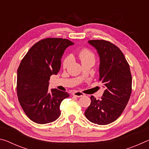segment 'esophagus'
Returning a JSON list of instances; mask_svg holds the SVG:
<instances>
[{
	"label": "esophagus",
	"instance_id": "34e87169",
	"mask_svg": "<svg viewBox=\"0 0 149 149\" xmlns=\"http://www.w3.org/2000/svg\"><path fill=\"white\" fill-rule=\"evenodd\" d=\"M73 95L76 97H83V96H84V94L80 91H75L73 93Z\"/></svg>",
	"mask_w": 149,
	"mask_h": 149
}]
</instances>
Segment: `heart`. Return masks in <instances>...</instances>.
I'll return each instance as SVG.
<instances>
[{"label": "heart", "mask_w": 149, "mask_h": 149, "mask_svg": "<svg viewBox=\"0 0 149 149\" xmlns=\"http://www.w3.org/2000/svg\"><path fill=\"white\" fill-rule=\"evenodd\" d=\"M79 56L81 62L87 60L94 59V56H93L92 52H90L89 50H88L87 49H83L82 50H81L79 54ZM70 62V57L65 58L64 61H63V64H62L63 66L66 67L67 65H68Z\"/></svg>", "instance_id": "1"}]
</instances>
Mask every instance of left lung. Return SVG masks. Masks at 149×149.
<instances>
[{
	"label": "left lung",
	"instance_id": "8db88e82",
	"mask_svg": "<svg viewBox=\"0 0 149 149\" xmlns=\"http://www.w3.org/2000/svg\"><path fill=\"white\" fill-rule=\"evenodd\" d=\"M88 43L99 56V79L105 90L100 100L91 97L85 116L95 124L107 125L120 116L129 101L132 84L130 65L119 48L111 42L91 40Z\"/></svg>",
	"mask_w": 149,
	"mask_h": 149
}]
</instances>
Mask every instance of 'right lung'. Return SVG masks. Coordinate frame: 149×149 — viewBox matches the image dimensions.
<instances>
[{
  "mask_svg": "<svg viewBox=\"0 0 149 149\" xmlns=\"http://www.w3.org/2000/svg\"><path fill=\"white\" fill-rule=\"evenodd\" d=\"M74 44L61 38L41 40L29 50L20 63L17 95L22 109L33 122L45 124L60 116V104L70 95L57 89L49 90V81L60 71L65 50Z\"/></svg>",
  "mask_w": 149,
  "mask_h": 149,
  "instance_id": "right-lung-1",
  "label": "right lung"
}]
</instances>
